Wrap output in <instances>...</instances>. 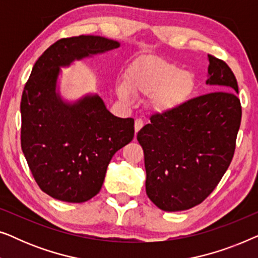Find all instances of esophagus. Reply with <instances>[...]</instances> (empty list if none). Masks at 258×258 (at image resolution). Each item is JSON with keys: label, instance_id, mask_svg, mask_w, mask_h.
I'll use <instances>...</instances> for the list:
<instances>
[{"label": "esophagus", "instance_id": "1", "mask_svg": "<svg viewBox=\"0 0 258 258\" xmlns=\"http://www.w3.org/2000/svg\"><path fill=\"white\" fill-rule=\"evenodd\" d=\"M143 125H144V123H143V121L142 119H140V118H137L136 121H135V133L137 134L140 132L141 129L143 128Z\"/></svg>", "mask_w": 258, "mask_h": 258}]
</instances>
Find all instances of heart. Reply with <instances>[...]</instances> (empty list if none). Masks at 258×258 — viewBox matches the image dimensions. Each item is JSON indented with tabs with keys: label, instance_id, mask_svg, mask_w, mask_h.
Masks as SVG:
<instances>
[{
	"label": "heart",
	"instance_id": "heart-1",
	"mask_svg": "<svg viewBox=\"0 0 258 258\" xmlns=\"http://www.w3.org/2000/svg\"><path fill=\"white\" fill-rule=\"evenodd\" d=\"M197 89L195 74L160 57L137 59L129 67L125 82L116 91L125 103H132V93L149 97L154 112L168 115L179 110L191 100Z\"/></svg>",
	"mask_w": 258,
	"mask_h": 258
}]
</instances>
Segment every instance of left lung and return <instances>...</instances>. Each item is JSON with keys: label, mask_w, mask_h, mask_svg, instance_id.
<instances>
[{"label": "left lung", "mask_w": 258, "mask_h": 258, "mask_svg": "<svg viewBox=\"0 0 258 258\" xmlns=\"http://www.w3.org/2000/svg\"><path fill=\"white\" fill-rule=\"evenodd\" d=\"M208 61L206 83L217 91L192 98L172 114L151 116L137 134L147 195L164 211L203 202L234 156L242 117L237 81L222 59L208 55Z\"/></svg>", "instance_id": "8db88e82"}]
</instances>
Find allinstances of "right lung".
Listing matches in <instances>:
<instances>
[{
    "instance_id": "obj_1",
    "label": "right lung",
    "mask_w": 258,
    "mask_h": 258,
    "mask_svg": "<svg viewBox=\"0 0 258 258\" xmlns=\"http://www.w3.org/2000/svg\"><path fill=\"white\" fill-rule=\"evenodd\" d=\"M119 45L94 35L62 38L33 67L21 100V146L35 181L52 199H93L114 154L134 139V119L112 115L97 94L68 100L59 91L61 68Z\"/></svg>"
}]
</instances>
